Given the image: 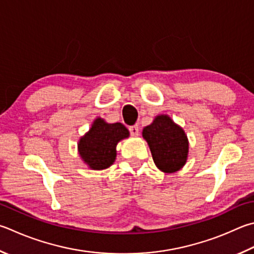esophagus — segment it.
Returning a JSON list of instances; mask_svg holds the SVG:
<instances>
[{
	"mask_svg": "<svg viewBox=\"0 0 254 254\" xmlns=\"http://www.w3.org/2000/svg\"><path fill=\"white\" fill-rule=\"evenodd\" d=\"M128 131H130V133H131L132 135L136 136V135H139L140 127H139V126H137V124H134V126H132V127H128Z\"/></svg>",
	"mask_w": 254,
	"mask_h": 254,
	"instance_id": "esophagus-1",
	"label": "esophagus"
}]
</instances>
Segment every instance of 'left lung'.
<instances>
[{
  "mask_svg": "<svg viewBox=\"0 0 254 254\" xmlns=\"http://www.w3.org/2000/svg\"><path fill=\"white\" fill-rule=\"evenodd\" d=\"M156 167L165 173L179 171L187 162L189 143L183 128L168 115H159L143 128Z\"/></svg>",
  "mask_w": 254,
  "mask_h": 254,
  "instance_id": "left-lung-1",
  "label": "left lung"
}]
</instances>
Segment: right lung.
<instances>
[{
    "instance_id": "1",
    "label": "right lung",
    "mask_w": 254,
    "mask_h": 254,
    "mask_svg": "<svg viewBox=\"0 0 254 254\" xmlns=\"http://www.w3.org/2000/svg\"><path fill=\"white\" fill-rule=\"evenodd\" d=\"M127 136L128 131L123 124H109L102 119H96L90 131L79 142L81 158L91 169H107L114 162L118 142Z\"/></svg>"
}]
</instances>
